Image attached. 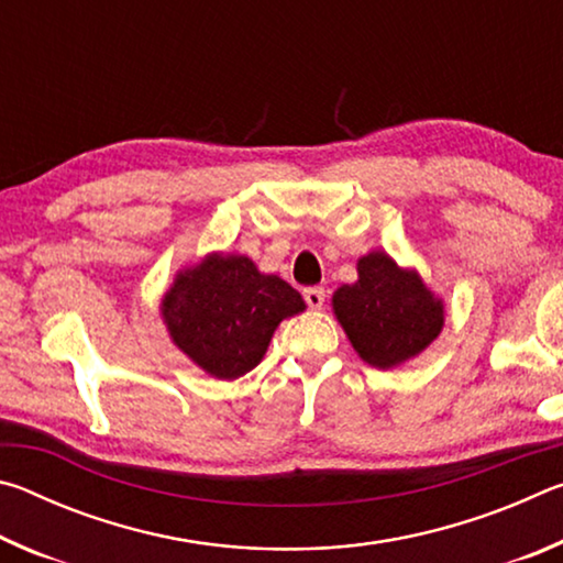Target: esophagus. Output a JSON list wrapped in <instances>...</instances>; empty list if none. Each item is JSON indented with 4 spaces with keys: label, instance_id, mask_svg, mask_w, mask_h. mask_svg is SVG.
Wrapping results in <instances>:
<instances>
[{
    "label": "esophagus",
    "instance_id": "esophagus-1",
    "mask_svg": "<svg viewBox=\"0 0 563 563\" xmlns=\"http://www.w3.org/2000/svg\"><path fill=\"white\" fill-rule=\"evenodd\" d=\"M302 298H305V302L310 305L312 310H320L322 302H325V290H322V288H305L302 290Z\"/></svg>",
    "mask_w": 563,
    "mask_h": 563
}]
</instances>
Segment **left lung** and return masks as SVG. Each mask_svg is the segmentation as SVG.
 Returning a JSON list of instances; mask_svg holds the SVG:
<instances>
[{"label": "left lung", "mask_w": 563, "mask_h": 563, "mask_svg": "<svg viewBox=\"0 0 563 563\" xmlns=\"http://www.w3.org/2000/svg\"><path fill=\"white\" fill-rule=\"evenodd\" d=\"M332 312L357 355L377 369L422 355L444 328V300L385 251L362 255L357 280L332 292Z\"/></svg>", "instance_id": "1"}]
</instances>
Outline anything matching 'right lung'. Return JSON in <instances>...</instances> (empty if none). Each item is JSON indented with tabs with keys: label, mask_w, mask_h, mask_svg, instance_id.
Instances as JSON below:
<instances>
[{
	"label": "right lung",
	"mask_w": 563,
	"mask_h": 563,
	"mask_svg": "<svg viewBox=\"0 0 563 563\" xmlns=\"http://www.w3.org/2000/svg\"><path fill=\"white\" fill-rule=\"evenodd\" d=\"M305 310L302 295L247 255L208 253L176 273L161 298V320L184 355L216 379L258 365L285 318Z\"/></svg>",
	"instance_id": "add662e5"
}]
</instances>
